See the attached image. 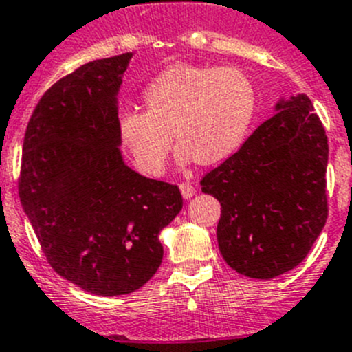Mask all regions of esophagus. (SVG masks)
Segmentation results:
<instances>
[{
	"label": "esophagus",
	"mask_w": 352,
	"mask_h": 352,
	"mask_svg": "<svg viewBox=\"0 0 352 352\" xmlns=\"http://www.w3.org/2000/svg\"><path fill=\"white\" fill-rule=\"evenodd\" d=\"M179 190H182V195L185 199H192L195 195V186L192 183H179Z\"/></svg>",
	"instance_id": "esophagus-1"
}]
</instances>
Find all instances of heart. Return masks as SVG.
I'll return each instance as SVG.
<instances>
[{
	"label": "heart",
	"instance_id": "1",
	"mask_svg": "<svg viewBox=\"0 0 352 352\" xmlns=\"http://www.w3.org/2000/svg\"><path fill=\"white\" fill-rule=\"evenodd\" d=\"M146 109L118 115L120 143L144 173L159 176L173 151L183 160L221 162L239 150L256 113V89L237 67L174 64L143 92Z\"/></svg>",
	"mask_w": 352,
	"mask_h": 352
}]
</instances>
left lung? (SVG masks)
<instances>
[{
    "label": "left lung",
    "instance_id": "left-lung-1",
    "mask_svg": "<svg viewBox=\"0 0 352 352\" xmlns=\"http://www.w3.org/2000/svg\"><path fill=\"white\" fill-rule=\"evenodd\" d=\"M276 111L201 182L221 204V256L253 279L295 269L328 218L323 124L304 94L279 101Z\"/></svg>",
    "mask_w": 352,
    "mask_h": 352
}]
</instances>
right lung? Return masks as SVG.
Instances as JSON below:
<instances>
[{
  "instance_id": "right-lung-1",
  "label": "right lung",
  "mask_w": 352,
  "mask_h": 352,
  "mask_svg": "<svg viewBox=\"0 0 352 352\" xmlns=\"http://www.w3.org/2000/svg\"><path fill=\"white\" fill-rule=\"evenodd\" d=\"M132 54L87 63L34 108L19 197L48 263L78 288L127 295L162 263L159 234L183 208L176 185L125 166L117 94Z\"/></svg>"
}]
</instances>
